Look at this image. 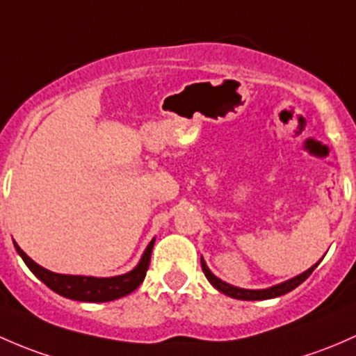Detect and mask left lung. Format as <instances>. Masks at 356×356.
Wrapping results in <instances>:
<instances>
[{"mask_svg": "<svg viewBox=\"0 0 356 356\" xmlns=\"http://www.w3.org/2000/svg\"><path fill=\"white\" fill-rule=\"evenodd\" d=\"M200 264H202V270H204L205 277L209 280V283H211L216 289H219L221 293H225V295L232 296V298H236V300H269V298H276V296H281V295H286V293L291 291V289L300 286V284H302L303 281H305L307 277H309L310 274L314 273L315 267L318 266V262H317L314 267H310L309 270H305V273L300 274V276L293 277V280L286 281V283L276 284V286H273V288H267V289H241V288L232 286V284L225 283V281H221L219 277H216L214 274L209 270L207 264L204 262V259H200Z\"/></svg>", "mask_w": 356, "mask_h": 356, "instance_id": "left-lung-1", "label": "left lung"}]
</instances>
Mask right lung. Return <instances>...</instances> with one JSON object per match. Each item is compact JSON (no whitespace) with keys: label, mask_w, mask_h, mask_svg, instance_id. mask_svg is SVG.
Segmentation results:
<instances>
[{"label":"right lung","mask_w":356,"mask_h":356,"mask_svg":"<svg viewBox=\"0 0 356 356\" xmlns=\"http://www.w3.org/2000/svg\"><path fill=\"white\" fill-rule=\"evenodd\" d=\"M154 240L145 248L144 255H142L140 262L130 273L123 274V276L115 277H89V276H67V274H56L51 270L44 269V267L35 264L34 260L29 257L17 243L15 248L27 264L29 269L58 295L67 296V298L79 300V302H111V300L122 298L137 289L144 281L145 274H147L149 262H151Z\"/></svg>","instance_id":"add662e5"}]
</instances>
